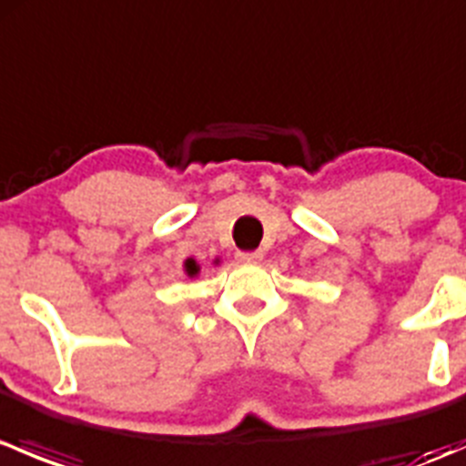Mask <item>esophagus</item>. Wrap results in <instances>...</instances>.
I'll return each mask as SVG.
<instances>
[{
    "label": "esophagus",
    "mask_w": 466,
    "mask_h": 466,
    "mask_svg": "<svg viewBox=\"0 0 466 466\" xmlns=\"http://www.w3.org/2000/svg\"><path fill=\"white\" fill-rule=\"evenodd\" d=\"M237 257L241 261H248V263H259L263 259V252L261 250H243V252H238Z\"/></svg>",
    "instance_id": "1"
}]
</instances>
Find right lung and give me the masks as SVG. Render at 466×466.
<instances>
[{
	"label": "right lung",
	"instance_id": "obj_1",
	"mask_svg": "<svg viewBox=\"0 0 466 466\" xmlns=\"http://www.w3.org/2000/svg\"><path fill=\"white\" fill-rule=\"evenodd\" d=\"M196 272H198V266H196V261H187V275H191V277H194L196 275Z\"/></svg>",
	"mask_w": 466,
	"mask_h": 466
}]
</instances>
